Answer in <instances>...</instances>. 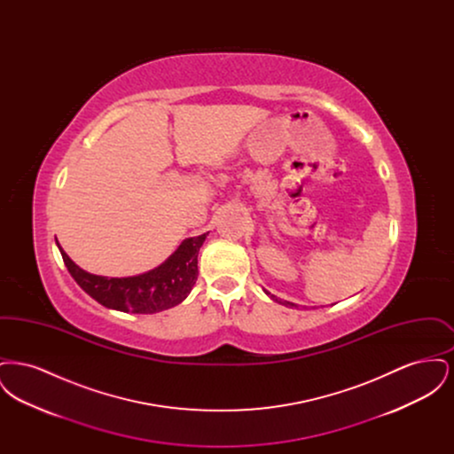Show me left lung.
<instances>
[{"instance_id":"left-lung-1","label":"left lung","mask_w":454,"mask_h":454,"mask_svg":"<svg viewBox=\"0 0 454 454\" xmlns=\"http://www.w3.org/2000/svg\"><path fill=\"white\" fill-rule=\"evenodd\" d=\"M267 294H269V293H267ZM270 298H272L274 301L281 302V304H286V306H296V304H293V302L281 301V300H278V298H276V296H272V294H270Z\"/></svg>"}]
</instances>
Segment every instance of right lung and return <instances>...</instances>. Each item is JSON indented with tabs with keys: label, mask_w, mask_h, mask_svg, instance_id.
Returning a JSON list of instances; mask_svg holds the SVG:
<instances>
[{
	"label": "right lung",
	"mask_w": 454,
	"mask_h": 454,
	"mask_svg": "<svg viewBox=\"0 0 454 454\" xmlns=\"http://www.w3.org/2000/svg\"><path fill=\"white\" fill-rule=\"evenodd\" d=\"M207 233L185 239L176 252L160 267L134 278H102L88 274L66 255L59 247L65 265L95 301L119 311L152 315L184 301L192 291L199 270L197 255Z\"/></svg>",
	"instance_id": "1"
}]
</instances>
